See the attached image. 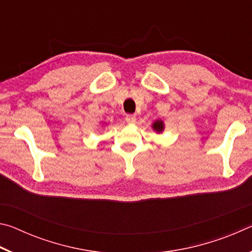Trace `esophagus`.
Listing matches in <instances>:
<instances>
[{
    "label": "esophagus",
    "instance_id": "34e87169",
    "mask_svg": "<svg viewBox=\"0 0 252 252\" xmlns=\"http://www.w3.org/2000/svg\"><path fill=\"white\" fill-rule=\"evenodd\" d=\"M135 120H136V118H135V116H133V114H127V116L126 117V121L127 123H134Z\"/></svg>",
    "mask_w": 252,
    "mask_h": 252
}]
</instances>
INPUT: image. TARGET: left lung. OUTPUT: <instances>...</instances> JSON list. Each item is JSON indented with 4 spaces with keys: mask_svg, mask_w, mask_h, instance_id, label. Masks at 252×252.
<instances>
[{
    "mask_svg": "<svg viewBox=\"0 0 252 252\" xmlns=\"http://www.w3.org/2000/svg\"><path fill=\"white\" fill-rule=\"evenodd\" d=\"M152 129L155 130V131H157L158 133H161V132L163 131V129H164V123L162 122L161 120H157V121L153 122Z\"/></svg>",
    "mask_w": 252,
    "mask_h": 252,
    "instance_id": "obj_1",
    "label": "left lung"
}]
</instances>
